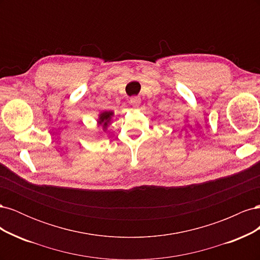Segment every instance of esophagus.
<instances>
[{"label":"esophagus","instance_id":"obj_1","mask_svg":"<svg viewBox=\"0 0 260 260\" xmlns=\"http://www.w3.org/2000/svg\"><path fill=\"white\" fill-rule=\"evenodd\" d=\"M130 102H131V105H132V107H135V108L139 107V105H140V99H139V98H137V96H133V98H131Z\"/></svg>","mask_w":260,"mask_h":260}]
</instances>
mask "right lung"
Listing matches in <instances>:
<instances>
[{
    "label": "right lung",
    "instance_id": "1",
    "mask_svg": "<svg viewBox=\"0 0 260 260\" xmlns=\"http://www.w3.org/2000/svg\"><path fill=\"white\" fill-rule=\"evenodd\" d=\"M113 116H114V112H107V111L102 112V113L99 115L98 123H99V125H102V128H103L104 131H106L108 125L111 124Z\"/></svg>",
    "mask_w": 260,
    "mask_h": 260
}]
</instances>
